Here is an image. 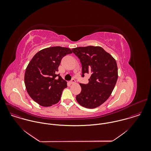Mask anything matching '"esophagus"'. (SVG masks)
<instances>
[{"mask_svg": "<svg viewBox=\"0 0 151 151\" xmlns=\"http://www.w3.org/2000/svg\"><path fill=\"white\" fill-rule=\"evenodd\" d=\"M71 84H74V83H76V81H75V80L74 79H72L70 82H69Z\"/></svg>", "mask_w": 151, "mask_h": 151, "instance_id": "1", "label": "esophagus"}]
</instances>
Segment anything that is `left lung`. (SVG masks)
Listing matches in <instances>:
<instances>
[{
    "label": "left lung",
    "mask_w": 151,
    "mask_h": 151,
    "mask_svg": "<svg viewBox=\"0 0 151 151\" xmlns=\"http://www.w3.org/2000/svg\"><path fill=\"white\" fill-rule=\"evenodd\" d=\"M82 65V77L91 75L89 83L80 84L77 102L84 108L93 109L104 104L110 96L118 78L115 59L100 46H88L72 49Z\"/></svg>",
    "instance_id": "8db88e82"
}]
</instances>
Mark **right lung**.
<instances>
[{
	"instance_id": "right-lung-1",
	"label": "right lung",
	"mask_w": 151,
	"mask_h": 151,
	"mask_svg": "<svg viewBox=\"0 0 151 151\" xmlns=\"http://www.w3.org/2000/svg\"><path fill=\"white\" fill-rule=\"evenodd\" d=\"M72 51L53 46L37 53L27 67L24 82L30 97L39 105L50 106L59 102L67 82L57 74L62 58Z\"/></svg>"
}]
</instances>
